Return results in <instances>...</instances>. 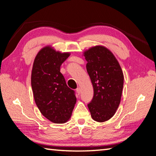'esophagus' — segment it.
I'll list each match as a JSON object with an SVG mask.
<instances>
[{
    "instance_id": "1",
    "label": "esophagus",
    "mask_w": 156,
    "mask_h": 156,
    "mask_svg": "<svg viewBox=\"0 0 156 156\" xmlns=\"http://www.w3.org/2000/svg\"><path fill=\"white\" fill-rule=\"evenodd\" d=\"M76 92H77L78 94H80V89L78 87L77 89H76Z\"/></svg>"
}]
</instances>
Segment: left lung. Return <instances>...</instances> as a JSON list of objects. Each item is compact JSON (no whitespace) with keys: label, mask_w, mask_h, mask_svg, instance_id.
<instances>
[{"label":"left lung","mask_w":156,"mask_h":156,"mask_svg":"<svg viewBox=\"0 0 156 156\" xmlns=\"http://www.w3.org/2000/svg\"><path fill=\"white\" fill-rule=\"evenodd\" d=\"M86 68L94 87V97L88 108L96 122L112 118L119 107L122 96L124 75L113 53L102 45L84 51Z\"/></svg>","instance_id":"obj_1"}]
</instances>
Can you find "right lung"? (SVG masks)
<instances>
[{"label": "right lung", "instance_id": "add662e5", "mask_svg": "<svg viewBox=\"0 0 156 156\" xmlns=\"http://www.w3.org/2000/svg\"><path fill=\"white\" fill-rule=\"evenodd\" d=\"M69 56L48 45L38 51L34 61L31 83L34 100L42 114L54 123L67 122L76 102L74 91L60 73V65Z\"/></svg>", "mask_w": 156, "mask_h": 156}]
</instances>
